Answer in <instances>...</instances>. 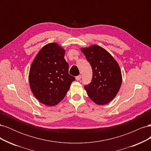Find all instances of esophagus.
I'll return each instance as SVG.
<instances>
[{"mask_svg": "<svg viewBox=\"0 0 151 151\" xmlns=\"http://www.w3.org/2000/svg\"><path fill=\"white\" fill-rule=\"evenodd\" d=\"M81 79V75L78 76H77V77H76V79L77 81H80Z\"/></svg>", "mask_w": 151, "mask_h": 151, "instance_id": "obj_1", "label": "esophagus"}]
</instances>
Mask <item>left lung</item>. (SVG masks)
<instances>
[{"label":"left lung","instance_id":"obj_1","mask_svg":"<svg viewBox=\"0 0 151 151\" xmlns=\"http://www.w3.org/2000/svg\"><path fill=\"white\" fill-rule=\"evenodd\" d=\"M93 69L91 83L84 86L88 96L98 105L108 104L115 98L122 83L118 62L104 48L97 45L81 48Z\"/></svg>","mask_w":151,"mask_h":151}]
</instances>
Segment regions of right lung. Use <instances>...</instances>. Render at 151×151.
<instances>
[{"mask_svg": "<svg viewBox=\"0 0 151 151\" xmlns=\"http://www.w3.org/2000/svg\"><path fill=\"white\" fill-rule=\"evenodd\" d=\"M65 53L58 43H50L40 50L30 67V89L40 103L48 106L60 103L75 81L68 74Z\"/></svg>", "mask_w": 151, "mask_h": 151, "instance_id": "add662e5", "label": "right lung"}]
</instances>
